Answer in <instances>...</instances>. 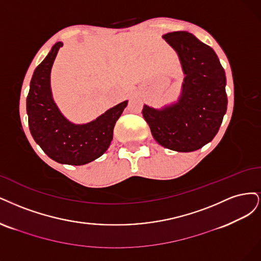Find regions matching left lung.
<instances>
[{
    "label": "left lung",
    "instance_id": "obj_1",
    "mask_svg": "<svg viewBox=\"0 0 261 261\" xmlns=\"http://www.w3.org/2000/svg\"><path fill=\"white\" fill-rule=\"evenodd\" d=\"M164 39L178 53L186 78L179 102L162 111L143 107V117L159 144L193 152L212 141L226 112L224 69L214 49L190 32L174 31Z\"/></svg>",
    "mask_w": 261,
    "mask_h": 261
}]
</instances>
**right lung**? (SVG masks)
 Masks as SVG:
<instances>
[{
	"mask_svg": "<svg viewBox=\"0 0 261 261\" xmlns=\"http://www.w3.org/2000/svg\"><path fill=\"white\" fill-rule=\"evenodd\" d=\"M62 42L52 47L33 72L27 96L28 123L32 138L53 161L81 166L102 156L113 140L114 127L128 100L100 115L87 124L67 120L54 103L49 86V73Z\"/></svg>",
	"mask_w": 261,
	"mask_h": 261,
	"instance_id": "1",
	"label": "right lung"
}]
</instances>
